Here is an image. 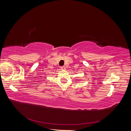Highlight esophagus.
<instances>
[{
  "label": "esophagus",
  "mask_w": 131,
  "mask_h": 131,
  "mask_svg": "<svg viewBox=\"0 0 131 131\" xmlns=\"http://www.w3.org/2000/svg\"><path fill=\"white\" fill-rule=\"evenodd\" d=\"M65 68H66V67L64 66L61 67V69H65Z\"/></svg>",
  "instance_id": "obj_1"
}]
</instances>
